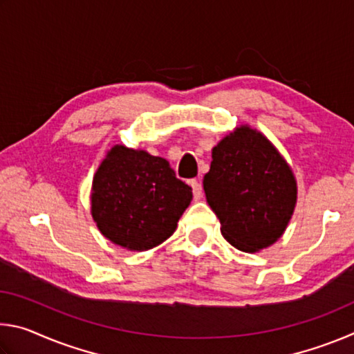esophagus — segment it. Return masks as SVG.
I'll return each instance as SVG.
<instances>
[{
	"label": "esophagus",
	"mask_w": 354,
	"mask_h": 354,
	"mask_svg": "<svg viewBox=\"0 0 354 354\" xmlns=\"http://www.w3.org/2000/svg\"><path fill=\"white\" fill-rule=\"evenodd\" d=\"M190 185H192V192H194V198L195 200H200L201 198V194H203V187H201L200 181H192Z\"/></svg>",
	"instance_id": "34e87169"
}]
</instances>
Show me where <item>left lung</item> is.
<instances>
[{"label": "left lung", "instance_id": "8db88e82", "mask_svg": "<svg viewBox=\"0 0 354 354\" xmlns=\"http://www.w3.org/2000/svg\"><path fill=\"white\" fill-rule=\"evenodd\" d=\"M203 187L220 220L221 236L245 253L277 242L297 205V181L289 164L248 124L237 127L212 148Z\"/></svg>", "mask_w": 354, "mask_h": 354}]
</instances>
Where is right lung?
Listing matches in <instances>:
<instances>
[{
	"label": "right lung",
	"instance_id": "right-lung-1",
	"mask_svg": "<svg viewBox=\"0 0 354 354\" xmlns=\"http://www.w3.org/2000/svg\"><path fill=\"white\" fill-rule=\"evenodd\" d=\"M192 201V187L164 158L115 145L92 183V217L112 243L147 251L167 241Z\"/></svg>",
	"mask_w": 354,
	"mask_h": 354
}]
</instances>
